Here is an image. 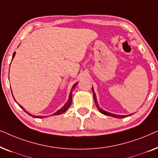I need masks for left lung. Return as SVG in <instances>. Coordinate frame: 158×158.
Instances as JSON below:
<instances>
[{
  "label": "left lung",
  "mask_w": 158,
  "mask_h": 158,
  "mask_svg": "<svg viewBox=\"0 0 158 158\" xmlns=\"http://www.w3.org/2000/svg\"><path fill=\"white\" fill-rule=\"evenodd\" d=\"M92 90H93V93H94V102H95V104H96L97 109H98V111L101 112V114H104V115H106V116H113V117H115V118H125V117H127V116H130V115H132L133 114H129V115H117V114H111L110 113V112H108L106 111H104V110L101 109V108L99 106L98 103V101H97V98H96V94H95L94 92V88L92 87Z\"/></svg>",
  "instance_id": "1"
}]
</instances>
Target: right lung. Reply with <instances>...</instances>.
Listing matches in <instances>:
<instances>
[{
  "label": "right lung",
  "instance_id": "add662e5",
  "mask_svg": "<svg viewBox=\"0 0 158 158\" xmlns=\"http://www.w3.org/2000/svg\"><path fill=\"white\" fill-rule=\"evenodd\" d=\"M15 55H16V52H14V54H13V56H12V60L14 59V56H15ZM78 83H75L74 85H73V86L72 87V89H71V90H70V95H69V98H68V100L67 101V102L64 103V105L63 106H62L61 109H59L57 111H56L55 113H54L53 114H52V116H54V115H60V114H63V113H64V112H65L67 110H68V109H69V107L70 106V105H71V103H72V98H73V96H72V94H73V90H74V88H75V86L77 85V84ZM12 96H13V94H12ZM14 97V96H13ZM15 100V99H14ZM16 101V100H15ZM17 103V102H16ZM18 105L19 106H20L21 109H22L23 111H24L26 113H27L28 114H29V116H32V117H34V118H44V116H34V115H32V114H29V112L28 111H26V110L23 109V106H21L20 105V104H19L18 103ZM45 117H47V116H45Z\"/></svg>",
  "mask_w": 158,
  "mask_h": 158
}]
</instances>
